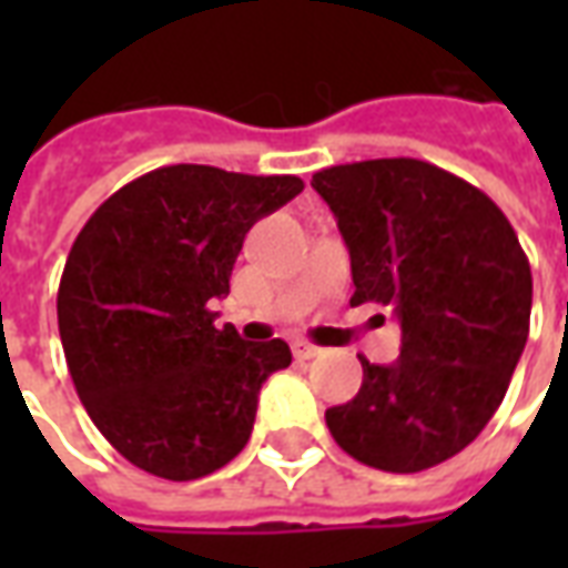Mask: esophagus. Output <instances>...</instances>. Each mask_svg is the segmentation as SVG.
<instances>
[{
	"mask_svg": "<svg viewBox=\"0 0 568 568\" xmlns=\"http://www.w3.org/2000/svg\"><path fill=\"white\" fill-rule=\"evenodd\" d=\"M292 353H295V358H313L320 356V346H313L304 337H297V341H292Z\"/></svg>",
	"mask_w": 568,
	"mask_h": 568,
	"instance_id": "34e87169",
	"label": "esophagus"
}]
</instances>
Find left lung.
Returning <instances> with one entry per match:
<instances>
[{"label": "left lung", "mask_w": 568, "mask_h": 568, "mask_svg": "<svg viewBox=\"0 0 568 568\" xmlns=\"http://www.w3.org/2000/svg\"><path fill=\"white\" fill-rule=\"evenodd\" d=\"M310 185L349 248V304H389L402 322L398 362L358 356L362 389L325 423L358 463L426 471L468 447L508 393L532 310L526 252L480 187L417 158L341 163Z\"/></svg>", "instance_id": "obj_1"}]
</instances>
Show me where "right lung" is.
I'll use <instances>...</instances> for the list:
<instances>
[{
	"label": "right lung",
	"instance_id": "1",
	"mask_svg": "<svg viewBox=\"0 0 568 568\" xmlns=\"http://www.w3.org/2000/svg\"><path fill=\"white\" fill-rule=\"evenodd\" d=\"M304 191L297 175L173 163L118 187L72 243L57 322L93 426L128 463L197 480L246 447L261 383L292 365L273 337L215 328L248 227Z\"/></svg>",
	"mask_w": 568,
	"mask_h": 568
}]
</instances>
